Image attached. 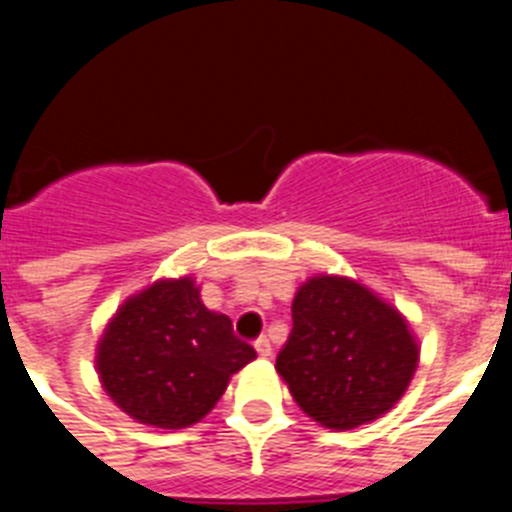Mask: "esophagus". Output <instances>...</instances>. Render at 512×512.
I'll return each instance as SVG.
<instances>
[{
    "instance_id": "obj_1",
    "label": "esophagus",
    "mask_w": 512,
    "mask_h": 512,
    "mask_svg": "<svg viewBox=\"0 0 512 512\" xmlns=\"http://www.w3.org/2000/svg\"><path fill=\"white\" fill-rule=\"evenodd\" d=\"M255 351H257V356H262V358L272 356V346H270V341H267V336L257 338V341H255Z\"/></svg>"
}]
</instances>
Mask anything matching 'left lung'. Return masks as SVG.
I'll list each match as a JSON object with an SVG mask.
<instances>
[{"label":"left lung","instance_id":"1","mask_svg":"<svg viewBox=\"0 0 512 512\" xmlns=\"http://www.w3.org/2000/svg\"><path fill=\"white\" fill-rule=\"evenodd\" d=\"M407 321L364 285L313 278L293 300V331L278 353V374L308 417L353 429L389 412L417 369Z\"/></svg>","mask_w":512,"mask_h":512}]
</instances>
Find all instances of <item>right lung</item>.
Returning <instances> with one entry per match:
<instances>
[{"mask_svg":"<svg viewBox=\"0 0 512 512\" xmlns=\"http://www.w3.org/2000/svg\"><path fill=\"white\" fill-rule=\"evenodd\" d=\"M227 315L204 308L189 278L161 280L128 300L98 346V374L118 407L143 424L199 422L229 376L255 358Z\"/></svg>","mask_w":512,"mask_h":512,"instance_id":"obj_1","label":"right lung"}]
</instances>
